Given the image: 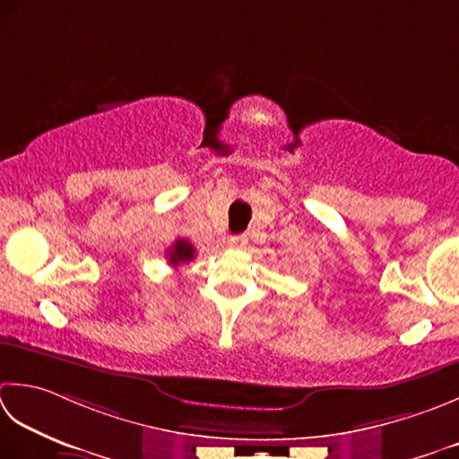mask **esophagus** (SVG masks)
Segmentation results:
<instances>
[{
  "label": "esophagus",
  "mask_w": 459,
  "mask_h": 459,
  "mask_svg": "<svg viewBox=\"0 0 459 459\" xmlns=\"http://www.w3.org/2000/svg\"><path fill=\"white\" fill-rule=\"evenodd\" d=\"M227 245H229L230 248H242V247L247 245V237H242V235L229 237V238H227Z\"/></svg>",
  "instance_id": "obj_1"
}]
</instances>
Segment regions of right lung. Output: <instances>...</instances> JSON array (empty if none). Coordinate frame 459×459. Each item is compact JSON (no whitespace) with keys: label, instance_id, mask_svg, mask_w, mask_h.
Instances as JSON below:
<instances>
[{"label":"right lung","instance_id":"1","mask_svg":"<svg viewBox=\"0 0 459 459\" xmlns=\"http://www.w3.org/2000/svg\"><path fill=\"white\" fill-rule=\"evenodd\" d=\"M196 255V248L188 242L186 238H177L173 242V247L167 250V256H169V264L170 266H178V264H185V263H191Z\"/></svg>","mask_w":459,"mask_h":459}]
</instances>
